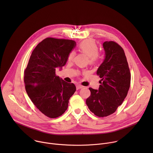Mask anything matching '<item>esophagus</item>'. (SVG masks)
I'll list each match as a JSON object with an SVG mask.
<instances>
[{
	"instance_id": "1",
	"label": "esophagus",
	"mask_w": 153,
	"mask_h": 153,
	"mask_svg": "<svg viewBox=\"0 0 153 153\" xmlns=\"http://www.w3.org/2000/svg\"><path fill=\"white\" fill-rule=\"evenodd\" d=\"M83 88V86H82V85H77L76 86L77 90H79V89H81V88Z\"/></svg>"
}]
</instances>
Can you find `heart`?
I'll return each instance as SVG.
<instances>
[{"label":"heart","mask_w":153,"mask_h":153,"mask_svg":"<svg viewBox=\"0 0 153 153\" xmlns=\"http://www.w3.org/2000/svg\"><path fill=\"white\" fill-rule=\"evenodd\" d=\"M78 50L88 56L89 62L91 64L97 62L101 57V55L98 51L99 47L97 43L92 39H87L81 42L78 45ZM74 56V51H71L68 54V60H72Z\"/></svg>","instance_id":"b5f03b06"}]
</instances>
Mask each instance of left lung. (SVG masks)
<instances>
[{
  "instance_id": "8db88e82",
  "label": "left lung",
  "mask_w": 153,
  "mask_h": 153,
  "mask_svg": "<svg viewBox=\"0 0 153 153\" xmlns=\"http://www.w3.org/2000/svg\"><path fill=\"white\" fill-rule=\"evenodd\" d=\"M105 58L97 71L101 78L99 90L90 88L86 100L90 110L103 117L113 114L123 102L129 90L131 74L123 48L114 41L103 43Z\"/></svg>"
}]
</instances>
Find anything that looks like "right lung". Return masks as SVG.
Returning <instances> with one entry per match:
<instances>
[{"instance_id": "right-lung-1", "label": "right lung", "mask_w": 153, "mask_h": 153, "mask_svg": "<svg viewBox=\"0 0 153 153\" xmlns=\"http://www.w3.org/2000/svg\"><path fill=\"white\" fill-rule=\"evenodd\" d=\"M76 45L72 40L47 37L36 46L24 71L28 96L38 110L50 118H56L67 110L69 100L76 90L56 74L57 67L66 64Z\"/></svg>"}]
</instances>
